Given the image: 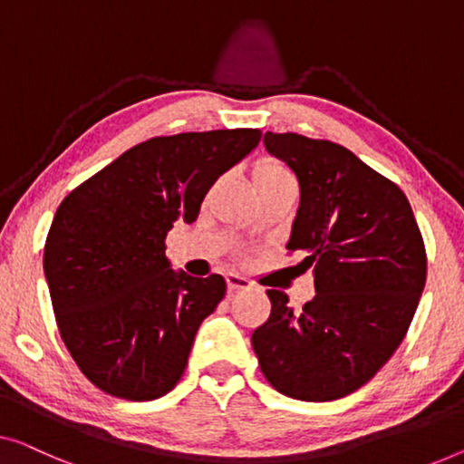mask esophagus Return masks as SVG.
Wrapping results in <instances>:
<instances>
[{
    "mask_svg": "<svg viewBox=\"0 0 464 464\" xmlns=\"http://www.w3.org/2000/svg\"><path fill=\"white\" fill-rule=\"evenodd\" d=\"M226 285L230 293L246 291V288H251V282H248L245 276H238V274H232V272L226 276Z\"/></svg>",
    "mask_w": 464,
    "mask_h": 464,
    "instance_id": "1",
    "label": "esophagus"
}]
</instances>
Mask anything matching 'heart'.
<instances>
[{
  "mask_svg": "<svg viewBox=\"0 0 464 464\" xmlns=\"http://www.w3.org/2000/svg\"><path fill=\"white\" fill-rule=\"evenodd\" d=\"M288 179H293V176L288 173L285 165L278 163V160H261V163L255 165V169H253L255 188L272 186L278 182H288Z\"/></svg>",
  "mask_w": 464,
  "mask_h": 464,
  "instance_id": "obj_1",
  "label": "heart"
}]
</instances>
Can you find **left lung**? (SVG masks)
<instances>
[{"instance_id":"left-lung-1","label":"left lung","mask_w":464,"mask_h":464,"mask_svg":"<svg viewBox=\"0 0 464 464\" xmlns=\"http://www.w3.org/2000/svg\"><path fill=\"white\" fill-rule=\"evenodd\" d=\"M266 150L299 179L288 251H304L315 295L293 312L267 291L272 312L251 343L267 382L288 398L331 401L381 371L411 326L427 280L412 207L393 182L343 146L299 133L264 136Z\"/></svg>"}]
</instances>
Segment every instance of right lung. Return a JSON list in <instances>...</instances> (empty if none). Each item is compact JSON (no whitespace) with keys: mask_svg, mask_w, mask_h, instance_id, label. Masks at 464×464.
Here are the masks:
<instances>
[{"mask_svg":"<svg viewBox=\"0 0 464 464\" xmlns=\"http://www.w3.org/2000/svg\"><path fill=\"white\" fill-rule=\"evenodd\" d=\"M259 140V130L150 138L60 203L45 238V280L60 337L104 393L149 401L182 379L226 280L171 270L167 232L192 224L216 179Z\"/></svg>","mask_w":464,"mask_h":464,"instance_id":"obj_1","label":"right lung"}]
</instances>
